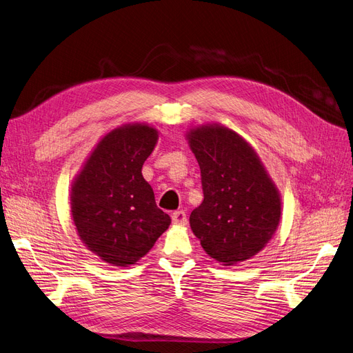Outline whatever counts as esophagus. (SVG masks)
<instances>
[{
	"label": "esophagus",
	"mask_w": 353,
	"mask_h": 353,
	"mask_svg": "<svg viewBox=\"0 0 353 353\" xmlns=\"http://www.w3.org/2000/svg\"><path fill=\"white\" fill-rule=\"evenodd\" d=\"M172 220H173V223H174V224L185 225V224H188V215H186V212H185L183 210L174 211V212H173V215H172Z\"/></svg>",
	"instance_id": "1"
}]
</instances>
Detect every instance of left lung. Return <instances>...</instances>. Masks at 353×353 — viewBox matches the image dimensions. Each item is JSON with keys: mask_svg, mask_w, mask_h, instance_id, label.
<instances>
[{"mask_svg": "<svg viewBox=\"0 0 353 353\" xmlns=\"http://www.w3.org/2000/svg\"><path fill=\"white\" fill-rule=\"evenodd\" d=\"M203 201L190 214V229L211 258L234 265L263 251L281 215L280 193L254 148L220 124L188 133Z\"/></svg>", "mask_w": 353, "mask_h": 353, "instance_id": "1", "label": "left lung"}]
</instances>
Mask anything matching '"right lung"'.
<instances>
[{
	"label": "right lung",
	"mask_w": 353,
	"mask_h": 353,
	"mask_svg": "<svg viewBox=\"0 0 353 353\" xmlns=\"http://www.w3.org/2000/svg\"><path fill=\"white\" fill-rule=\"evenodd\" d=\"M157 141L158 130L142 123L111 130L73 181L70 205L77 234L90 252L116 267L138 263L172 223L142 176Z\"/></svg>",
	"instance_id": "add662e5"
}]
</instances>
